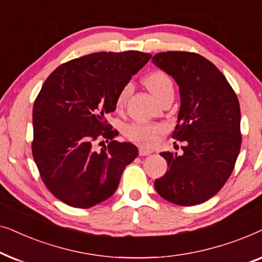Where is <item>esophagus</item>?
Returning a JSON list of instances; mask_svg holds the SVG:
<instances>
[{"instance_id": "obj_1", "label": "esophagus", "mask_w": 262, "mask_h": 262, "mask_svg": "<svg viewBox=\"0 0 262 262\" xmlns=\"http://www.w3.org/2000/svg\"><path fill=\"white\" fill-rule=\"evenodd\" d=\"M138 154H139V156H148V155H150V154H152V150H150V149H148V148H139V150H138Z\"/></svg>"}]
</instances>
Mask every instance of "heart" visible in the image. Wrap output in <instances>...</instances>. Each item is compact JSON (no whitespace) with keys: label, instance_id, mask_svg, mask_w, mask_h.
I'll list each match as a JSON object with an SVG mask.
<instances>
[{"label":"heart","instance_id":"1","mask_svg":"<svg viewBox=\"0 0 262 262\" xmlns=\"http://www.w3.org/2000/svg\"><path fill=\"white\" fill-rule=\"evenodd\" d=\"M145 87L148 91L159 99L160 101L166 96L174 94V84L169 75L164 71H152L144 77ZM131 93V85L126 84L120 89L116 99L117 108H123L125 102ZM163 130V126L160 124H145V123H134L130 124L125 128V136L130 139L131 142L137 143V144L150 145L155 143L157 135Z\"/></svg>","mask_w":262,"mask_h":262}]
</instances>
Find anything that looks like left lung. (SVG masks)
<instances>
[{
	"instance_id": "8db88e82",
	"label": "left lung",
	"mask_w": 262,
	"mask_h": 262,
	"mask_svg": "<svg viewBox=\"0 0 262 262\" xmlns=\"http://www.w3.org/2000/svg\"><path fill=\"white\" fill-rule=\"evenodd\" d=\"M151 60L179 85L181 106L173 138L185 144L182 155L161 152L168 170L154 186L177 205L202 204L234 170L242 142L238 99L220 69L198 53L160 52Z\"/></svg>"
}]
</instances>
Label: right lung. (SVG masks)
<instances>
[{"mask_svg": "<svg viewBox=\"0 0 262 262\" xmlns=\"http://www.w3.org/2000/svg\"><path fill=\"white\" fill-rule=\"evenodd\" d=\"M150 58L139 51L95 52L46 78L33 106L32 154L42 182L60 202L88 209L117 191L138 149L114 141L118 131L105 116L116 111L118 93ZM100 139L109 144L96 152Z\"/></svg>", "mask_w": 262, "mask_h": 262, "instance_id": "1", "label": "right lung"}]
</instances>
